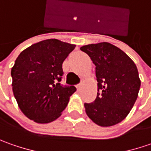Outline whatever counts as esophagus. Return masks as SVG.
<instances>
[{
    "instance_id": "obj_1",
    "label": "esophagus",
    "mask_w": 151,
    "mask_h": 151,
    "mask_svg": "<svg viewBox=\"0 0 151 151\" xmlns=\"http://www.w3.org/2000/svg\"><path fill=\"white\" fill-rule=\"evenodd\" d=\"M81 86H82V83H79L78 85H77V90L78 91H81Z\"/></svg>"
}]
</instances>
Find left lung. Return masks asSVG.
Instances as JSON below:
<instances>
[{
  "label": "left lung",
  "instance_id": "8db88e82",
  "mask_svg": "<svg viewBox=\"0 0 151 151\" xmlns=\"http://www.w3.org/2000/svg\"><path fill=\"white\" fill-rule=\"evenodd\" d=\"M81 50L96 65L97 81L96 99L85 103L86 113L101 127L119 124L138 97L140 80L135 64L123 50L107 42L85 45Z\"/></svg>",
  "mask_w": 151,
  "mask_h": 151
}]
</instances>
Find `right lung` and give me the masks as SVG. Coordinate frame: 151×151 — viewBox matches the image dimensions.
Segmentation results:
<instances>
[{"label": "right lung", "mask_w": 151, "mask_h": 151, "mask_svg": "<svg viewBox=\"0 0 151 151\" xmlns=\"http://www.w3.org/2000/svg\"><path fill=\"white\" fill-rule=\"evenodd\" d=\"M75 48V44L52 38L32 44L17 58L11 71L12 91L29 119L50 123L66 107L76 88L61 85L62 64Z\"/></svg>", "instance_id": "obj_1"}]
</instances>
